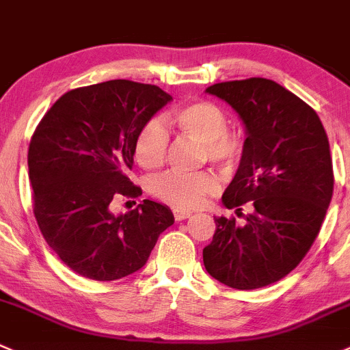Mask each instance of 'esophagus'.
<instances>
[{
	"label": "esophagus",
	"mask_w": 350,
	"mask_h": 350,
	"mask_svg": "<svg viewBox=\"0 0 350 350\" xmlns=\"http://www.w3.org/2000/svg\"><path fill=\"white\" fill-rule=\"evenodd\" d=\"M174 215H175L176 221H183V219L190 217V215H192V212L187 211V208H178V207H175V208H174Z\"/></svg>",
	"instance_id": "1"
}]
</instances>
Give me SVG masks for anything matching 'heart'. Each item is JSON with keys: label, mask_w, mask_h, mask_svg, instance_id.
Here are the masks:
<instances>
[{"label": "heart", "mask_w": 350, "mask_h": 350, "mask_svg": "<svg viewBox=\"0 0 350 350\" xmlns=\"http://www.w3.org/2000/svg\"><path fill=\"white\" fill-rule=\"evenodd\" d=\"M176 128L189 138L204 143L205 157L217 165H232L243 154L244 142L239 133L228 129L229 118L212 100H192L172 114ZM170 150V133L161 120L146 122L135 142L136 161L146 170L163 167ZM219 180L211 172L199 174H167L151 180L150 190L157 199L180 208L197 207L207 196L217 192Z\"/></svg>", "instance_id": "b5f03b06"}]
</instances>
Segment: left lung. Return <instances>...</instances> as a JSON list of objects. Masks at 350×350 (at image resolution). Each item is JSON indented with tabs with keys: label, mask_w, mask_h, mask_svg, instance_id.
Wrapping results in <instances>:
<instances>
[{
	"label": "left lung",
	"mask_w": 350,
	"mask_h": 350,
	"mask_svg": "<svg viewBox=\"0 0 350 350\" xmlns=\"http://www.w3.org/2000/svg\"><path fill=\"white\" fill-rule=\"evenodd\" d=\"M226 100L246 128L243 157L222 204L251 205L244 226L215 217L204 266L217 282L254 290L284 278L319 236L334 192L329 138L319 114L293 92L262 77L205 89Z\"/></svg>",
	"instance_id": "8db88e82"
}]
</instances>
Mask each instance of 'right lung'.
<instances>
[{
	"label": "right lung",
	"instance_id": "right-lung-1",
	"mask_svg": "<svg viewBox=\"0 0 350 350\" xmlns=\"http://www.w3.org/2000/svg\"><path fill=\"white\" fill-rule=\"evenodd\" d=\"M172 96L158 85L107 81L72 89L38 122L28 148L33 214L46 244L84 278L113 282L148 261L174 224L167 205L143 200L114 215V197H138L135 142Z\"/></svg>",
	"mask_w": 350,
	"mask_h": 350
}]
</instances>
